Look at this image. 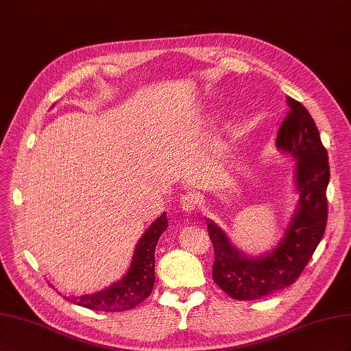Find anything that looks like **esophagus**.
Instances as JSON below:
<instances>
[{"instance_id": "1", "label": "esophagus", "mask_w": 351, "mask_h": 351, "mask_svg": "<svg viewBox=\"0 0 351 351\" xmlns=\"http://www.w3.org/2000/svg\"><path fill=\"white\" fill-rule=\"evenodd\" d=\"M197 206H198V198L194 194H184L181 197V207L182 210H185V212L188 213L195 212Z\"/></svg>"}]
</instances>
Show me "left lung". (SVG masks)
<instances>
[{"mask_svg": "<svg viewBox=\"0 0 351 351\" xmlns=\"http://www.w3.org/2000/svg\"><path fill=\"white\" fill-rule=\"evenodd\" d=\"M289 112L279 128L276 145L297 158L298 207L282 241L270 254L247 257L213 222H207L215 247L213 281L235 300H257L294 284L302 275L328 220V152L315 120L297 99L287 97Z\"/></svg>", "mask_w": 351, "mask_h": 351, "instance_id": "8db88e82", "label": "left lung"}]
</instances>
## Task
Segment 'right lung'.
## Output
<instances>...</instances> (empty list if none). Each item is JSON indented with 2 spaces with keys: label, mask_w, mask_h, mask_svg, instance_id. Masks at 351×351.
Returning a JSON list of instances; mask_svg holds the SVG:
<instances>
[{
  "label": "right lung",
  "mask_w": 351,
  "mask_h": 351,
  "mask_svg": "<svg viewBox=\"0 0 351 351\" xmlns=\"http://www.w3.org/2000/svg\"><path fill=\"white\" fill-rule=\"evenodd\" d=\"M167 229L166 213L147 229L136 244L135 254L128 274L103 291L70 298V302L97 312H125L138 306L152 294L154 275V252L160 235Z\"/></svg>",
  "instance_id": "obj_1"
}]
</instances>
